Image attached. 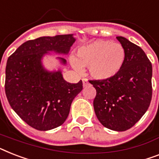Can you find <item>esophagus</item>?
Masks as SVG:
<instances>
[{
  "label": "esophagus",
  "instance_id": "1",
  "mask_svg": "<svg viewBox=\"0 0 159 159\" xmlns=\"http://www.w3.org/2000/svg\"><path fill=\"white\" fill-rule=\"evenodd\" d=\"M82 85H83V86L85 87V86H86L87 85H88V82H87V80L86 79V78H82Z\"/></svg>",
  "mask_w": 159,
  "mask_h": 159
}]
</instances>
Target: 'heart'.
Wrapping results in <instances>:
<instances>
[{
    "label": "heart",
    "instance_id": "obj_1",
    "mask_svg": "<svg viewBox=\"0 0 159 159\" xmlns=\"http://www.w3.org/2000/svg\"><path fill=\"white\" fill-rule=\"evenodd\" d=\"M126 60V51L120 43L98 40L81 46L77 58L71 59L76 70L88 67L89 74L95 79L106 80L119 73Z\"/></svg>",
    "mask_w": 159,
    "mask_h": 159
}]
</instances>
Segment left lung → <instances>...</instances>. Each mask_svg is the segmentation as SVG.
I'll return each instance as SVG.
<instances>
[{"label": "left lung", "mask_w": 159, "mask_h": 159, "mask_svg": "<svg viewBox=\"0 0 159 159\" xmlns=\"http://www.w3.org/2000/svg\"><path fill=\"white\" fill-rule=\"evenodd\" d=\"M126 51L122 69L112 78L90 80L96 90L93 102L102 125L116 131L134 126L149 109L152 99V64L144 50L123 37H117Z\"/></svg>", "instance_id": "obj_1"}]
</instances>
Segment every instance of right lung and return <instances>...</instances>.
<instances>
[{
  "instance_id": "add662e5",
  "label": "right lung",
  "mask_w": 159,
  "mask_h": 159,
  "mask_svg": "<svg viewBox=\"0 0 159 159\" xmlns=\"http://www.w3.org/2000/svg\"><path fill=\"white\" fill-rule=\"evenodd\" d=\"M75 41L73 34L39 37L22 44L8 58L6 97L15 113L33 128L48 131L61 126L73 99L82 90V80L67 82L61 71L48 72L42 64L49 51L68 54ZM59 59L66 64L63 58Z\"/></svg>"
}]
</instances>
